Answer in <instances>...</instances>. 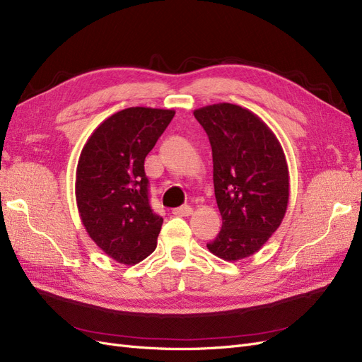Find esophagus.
Returning <instances> with one entry per match:
<instances>
[{
    "mask_svg": "<svg viewBox=\"0 0 362 362\" xmlns=\"http://www.w3.org/2000/svg\"><path fill=\"white\" fill-rule=\"evenodd\" d=\"M173 214L176 216H189V215H192V207L188 206V204H185V206L174 209Z\"/></svg>",
    "mask_w": 362,
    "mask_h": 362,
    "instance_id": "1",
    "label": "esophagus"
}]
</instances>
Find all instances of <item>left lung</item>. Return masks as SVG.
<instances>
[{"instance_id": "obj_1", "label": "left lung", "mask_w": 362, "mask_h": 362, "mask_svg": "<svg viewBox=\"0 0 362 362\" xmlns=\"http://www.w3.org/2000/svg\"><path fill=\"white\" fill-rule=\"evenodd\" d=\"M194 115L212 146L215 198L223 216V228L207 248L227 262L247 259L269 240L287 211L283 147L259 115L239 105H207Z\"/></svg>"}]
</instances>
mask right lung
<instances>
[{
	"instance_id": "add662e5",
	"label": "right lung",
	"mask_w": 362,
	"mask_h": 362,
	"mask_svg": "<svg viewBox=\"0 0 362 362\" xmlns=\"http://www.w3.org/2000/svg\"><path fill=\"white\" fill-rule=\"evenodd\" d=\"M174 110L132 107L103 120L79 155L76 206L88 236L123 264L155 251L162 219L148 203L144 159L173 120Z\"/></svg>"
}]
</instances>
